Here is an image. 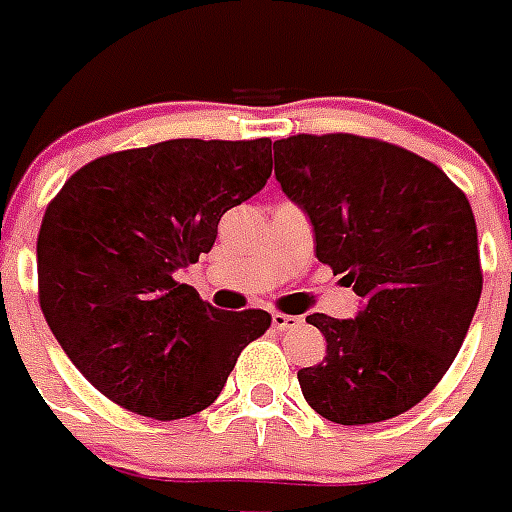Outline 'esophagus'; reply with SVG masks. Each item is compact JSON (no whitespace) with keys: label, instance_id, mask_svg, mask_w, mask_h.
Here are the masks:
<instances>
[{"label":"esophagus","instance_id":"obj_1","mask_svg":"<svg viewBox=\"0 0 512 512\" xmlns=\"http://www.w3.org/2000/svg\"><path fill=\"white\" fill-rule=\"evenodd\" d=\"M271 324L276 332H289V329L300 327V324H303V319H300V316H287V313H273Z\"/></svg>","mask_w":512,"mask_h":512}]
</instances>
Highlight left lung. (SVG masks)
<instances>
[{
	"mask_svg": "<svg viewBox=\"0 0 512 512\" xmlns=\"http://www.w3.org/2000/svg\"><path fill=\"white\" fill-rule=\"evenodd\" d=\"M273 162L316 257L361 297L353 319L308 316L327 356L297 372L305 401L340 425L404 414L452 366L481 300L465 193L412 151L342 132L276 140Z\"/></svg>",
	"mask_w": 512,
	"mask_h": 512,
	"instance_id": "1",
	"label": "left lung"
}]
</instances>
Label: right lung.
I'll return each mask as SVG.
<instances>
[{"instance_id": "obj_1", "label": "right lung", "mask_w": 512, "mask_h": 512, "mask_svg": "<svg viewBox=\"0 0 512 512\" xmlns=\"http://www.w3.org/2000/svg\"><path fill=\"white\" fill-rule=\"evenodd\" d=\"M271 170L268 138H183L100 156L68 177L36 239L39 303L103 396L154 420L191 417L220 396L271 316L217 311L175 276Z\"/></svg>"}]
</instances>
